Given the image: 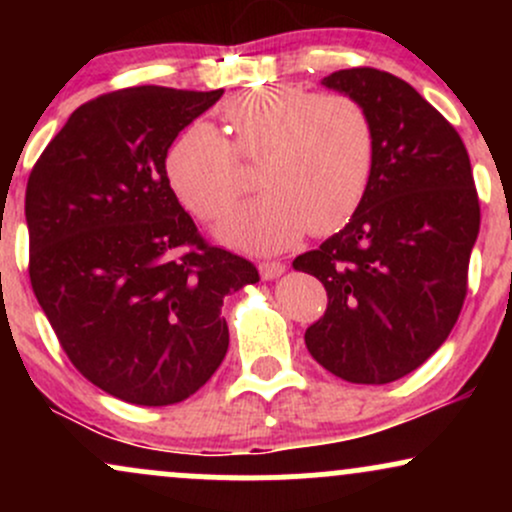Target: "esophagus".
I'll return each mask as SVG.
<instances>
[{
	"mask_svg": "<svg viewBox=\"0 0 512 512\" xmlns=\"http://www.w3.org/2000/svg\"><path fill=\"white\" fill-rule=\"evenodd\" d=\"M284 262H276V260H267L260 262V274L262 279H276V276L284 274Z\"/></svg>",
	"mask_w": 512,
	"mask_h": 512,
	"instance_id": "1",
	"label": "esophagus"
}]
</instances>
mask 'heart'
Wrapping results in <instances>:
<instances>
[{
    "label": "heart",
    "mask_w": 512,
    "mask_h": 512,
    "mask_svg": "<svg viewBox=\"0 0 512 512\" xmlns=\"http://www.w3.org/2000/svg\"><path fill=\"white\" fill-rule=\"evenodd\" d=\"M221 120L226 139L202 122L182 129L166 154V175L197 219L219 221L245 190L240 161H257L264 192L223 221L226 243L279 252L305 231H339L366 199L378 132L366 105L349 93L248 88L226 101Z\"/></svg>",
    "instance_id": "1"
}]
</instances>
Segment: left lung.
I'll use <instances>...</instances> for the list:
<instances>
[{
	"mask_svg": "<svg viewBox=\"0 0 512 512\" xmlns=\"http://www.w3.org/2000/svg\"><path fill=\"white\" fill-rule=\"evenodd\" d=\"M322 84L366 105L378 161L351 221L293 260L327 291L305 346L337 378L385 385L419 368L462 313L481 221L472 163L457 129L399 76L354 67Z\"/></svg>",
	"mask_w": 512,
	"mask_h": 512,
	"instance_id": "left-lung-1",
	"label": "left lung"
}]
</instances>
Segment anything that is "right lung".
I'll use <instances>...</instances> for the list:
<instances>
[{
    "instance_id": "right-lung-1",
    "label": "right lung",
    "mask_w": 512,
    "mask_h": 512,
    "mask_svg": "<svg viewBox=\"0 0 512 512\" xmlns=\"http://www.w3.org/2000/svg\"><path fill=\"white\" fill-rule=\"evenodd\" d=\"M221 96L134 86L93 98L28 178L35 298L74 368L122 402L195 395L228 351L223 298L260 281L202 238L166 175L170 144Z\"/></svg>"
}]
</instances>
